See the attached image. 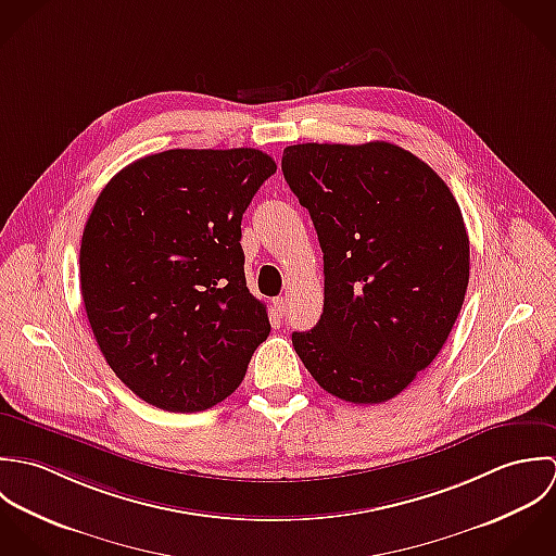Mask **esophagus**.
<instances>
[{
  "label": "esophagus",
  "instance_id": "34e87169",
  "mask_svg": "<svg viewBox=\"0 0 556 556\" xmlns=\"http://www.w3.org/2000/svg\"><path fill=\"white\" fill-rule=\"evenodd\" d=\"M273 307H275V314H277V316H283V314H286V299H283V296L275 299V301H273Z\"/></svg>",
  "mask_w": 556,
  "mask_h": 556
}]
</instances>
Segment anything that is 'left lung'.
I'll return each instance as SVG.
<instances>
[{"mask_svg":"<svg viewBox=\"0 0 556 556\" xmlns=\"http://www.w3.org/2000/svg\"><path fill=\"white\" fill-rule=\"evenodd\" d=\"M283 176L325 253V309L292 343L352 404L400 395L441 352L464 303L470 249L443 178L389 141L296 143Z\"/></svg>","mask_w":556,"mask_h":556,"instance_id":"obj_1","label":"left lung"}]
</instances>
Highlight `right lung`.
I'll return each instance as SVG.
<instances>
[{
	"mask_svg": "<svg viewBox=\"0 0 556 556\" xmlns=\"http://www.w3.org/2000/svg\"><path fill=\"white\" fill-rule=\"evenodd\" d=\"M275 172L255 148H176L101 191L81 238V296L113 374L143 402L169 413L219 404L270 333L247 288L240 222Z\"/></svg>",
	"mask_w": 556,
	"mask_h": 556,
	"instance_id": "add662e5",
	"label": "right lung"
}]
</instances>
